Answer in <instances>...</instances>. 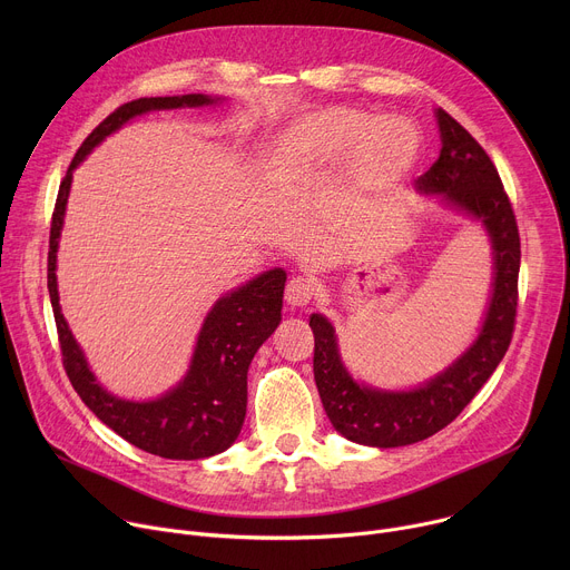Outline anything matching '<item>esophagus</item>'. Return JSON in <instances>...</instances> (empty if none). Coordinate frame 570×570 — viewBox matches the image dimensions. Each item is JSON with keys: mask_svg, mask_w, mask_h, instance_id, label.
Returning <instances> with one entry per match:
<instances>
[{"mask_svg": "<svg viewBox=\"0 0 570 570\" xmlns=\"http://www.w3.org/2000/svg\"><path fill=\"white\" fill-rule=\"evenodd\" d=\"M315 293H317L315 282L308 277H302V275L288 279V284H286V302L291 306H306L315 297Z\"/></svg>", "mask_w": 570, "mask_h": 570, "instance_id": "obj_1", "label": "esophagus"}]
</instances>
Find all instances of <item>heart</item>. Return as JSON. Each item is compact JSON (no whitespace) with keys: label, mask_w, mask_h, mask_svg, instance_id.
I'll return each mask as SVG.
<instances>
[{"label":"heart","mask_w":570,"mask_h":570,"mask_svg":"<svg viewBox=\"0 0 570 570\" xmlns=\"http://www.w3.org/2000/svg\"><path fill=\"white\" fill-rule=\"evenodd\" d=\"M392 151L383 156L382 150ZM356 150L358 161L376 174L409 165L415 150L411 128L399 119H372L350 106L308 112L282 130L266 153V169L275 180H293L322 165L345 159Z\"/></svg>","instance_id":"obj_1"}]
</instances>
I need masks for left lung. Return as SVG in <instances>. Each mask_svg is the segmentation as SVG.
Instances as JSON below:
<instances>
[{
  "label": "left lung",
  "mask_w": 570,
  "mask_h": 570,
  "mask_svg": "<svg viewBox=\"0 0 570 570\" xmlns=\"http://www.w3.org/2000/svg\"><path fill=\"white\" fill-rule=\"evenodd\" d=\"M442 150L415 180L424 194L480 220L494 248V288L475 343L442 374L409 392H385L356 383L345 370L332 322L311 315L313 376L334 429L356 444L392 449L422 442L449 426L503 361L517 322L521 238L512 203L484 148L442 108L435 112Z\"/></svg>",
  "instance_id": "8db88e82"
}]
</instances>
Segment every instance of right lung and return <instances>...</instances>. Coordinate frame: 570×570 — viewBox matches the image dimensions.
Here are the masks:
<instances>
[{
  "instance_id": "right-lung-1",
  "label": "right lung",
  "mask_w": 570,
  "mask_h": 570,
  "mask_svg": "<svg viewBox=\"0 0 570 570\" xmlns=\"http://www.w3.org/2000/svg\"><path fill=\"white\" fill-rule=\"evenodd\" d=\"M214 104L205 95L144 97L119 106L108 115L76 150L60 183L47 257V286L53 306L62 367L88 409L117 435L132 446L169 460H200L216 455L234 444L246 420L248 367L257 350L277 330L282 320V297L286 273L268 271L253 282L220 297L200 330L191 367L178 387L155 401H126L106 392L90 372L83 352L76 345L58 304L56 253L71 187V171L110 132L148 110L196 108Z\"/></svg>"
}]
</instances>
